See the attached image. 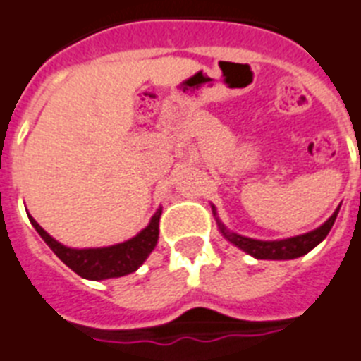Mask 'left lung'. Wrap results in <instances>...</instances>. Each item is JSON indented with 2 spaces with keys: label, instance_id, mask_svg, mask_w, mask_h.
I'll use <instances>...</instances> for the list:
<instances>
[{
  "label": "left lung",
  "instance_id": "8db88e82",
  "mask_svg": "<svg viewBox=\"0 0 361 361\" xmlns=\"http://www.w3.org/2000/svg\"><path fill=\"white\" fill-rule=\"evenodd\" d=\"M340 207L336 209L334 214H332V216L323 224V226H319L317 229H314V231L305 233V235H298V237H292V238H283V240H257V238L242 237V235H238V233L229 231V229H227V227L218 220V218H216V222H218V227H220V233H222L224 237L231 242V244L240 247L242 251H246L247 255L255 257V259H264V260H290V259H298V257L307 255L308 251L314 250L319 242L325 240V237L329 235L332 226H334L336 216H338V213H340ZM213 213L214 216H216V209H214V205H213Z\"/></svg>",
  "mask_w": 361,
  "mask_h": 361
}]
</instances>
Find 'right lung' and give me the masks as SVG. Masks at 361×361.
<instances>
[{
  "label": "right lung",
  "instance_id": "obj_1",
  "mask_svg": "<svg viewBox=\"0 0 361 361\" xmlns=\"http://www.w3.org/2000/svg\"><path fill=\"white\" fill-rule=\"evenodd\" d=\"M159 216H161V207L154 213V216L150 218V224L145 227L143 231L137 233L130 240L115 244V246L86 247V250L63 246L59 240H54L35 218L29 216V220L38 231V235L44 238L45 244L54 251V255L59 257L68 268H71L80 277L90 279V281H104V279L123 277V275L132 274L143 264L147 257L156 247L157 238H159Z\"/></svg>",
  "mask_w": 361,
  "mask_h": 361
}]
</instances>
